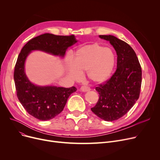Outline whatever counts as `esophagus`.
Wrapping results in <instances>:
<instances>
[{
	"label": "esophagus",
	"mask_w": 160,
	"mask_h": 160,
	"mask_svg": "<svg viewBox=\"0 0 160 160\" xmlns=\"http://www.w3.org/2000/svg\"><path fill=\"white\" fill-rule=\"evenodd\" d=\"M80 90L83 92H87V91H89L91 90V89L88 87V86H83L80 88Z\"/></svg>",
	"instance_id": "esophagus-1"
}]
</instances>
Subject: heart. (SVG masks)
Masks as SVG:
<instances>
[{"instance_id": "heart-1", "label": "heart", "mask_w": 160, "mask_h": 160, "mask_svg": "<svg viewBox=\"0 0 160 160\" xmlns=\"http://www.w3.org/2000/svg\"><path fill=\"white\" fill-rule=\"evenodd\" d=\"M116 63L113 50L97 43L78 48L73 60L67 59V67L69 74L78 78L82 72H86L88 79L95 83H103L111 78Z\"/></svg>"}]
</instances>
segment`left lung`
<instances>
[{"mask_svg": "<svg viewBox=\"0 0 160 160\" xmlns=\"http://www.w3.org/2000/svg\"><path fill=\"white\" fill-rule=\"evenodd\" d=\"M99 38L110 41L113 47L117 64L112 77L96 87L99 98L91 110L100 119L113 121L127 113L139 98L141 67L135 51L126 42L111 35H100Z\"/></svg>", "mask_w": 160, "mask_h": 160, "instance_id": "obj_1", "label": "left lung"}]
</instances>
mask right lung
<instances>
[{
  "mask_svg": "<svg viewBox=\"0 0 160 160\" xmlns=\"http://www.w3.org/2000/svg\"><path fill=\"white\" fill-rule=\"evenodd\" d=\"M78 41L74 35L56 36L46 33L30 40L19 54L13 74L17 96L27 112L35 118L47 121L63 110L69 97L77 91L54 86H39L32 83L24 71V63L32 50H41L63 58L67 49Z\"/></svg>",
  "mask_w": 160,
  "mask_h": 160,
  "instance_id": "right-lung-1",
  "label": "right lung"
}]
</instances>
